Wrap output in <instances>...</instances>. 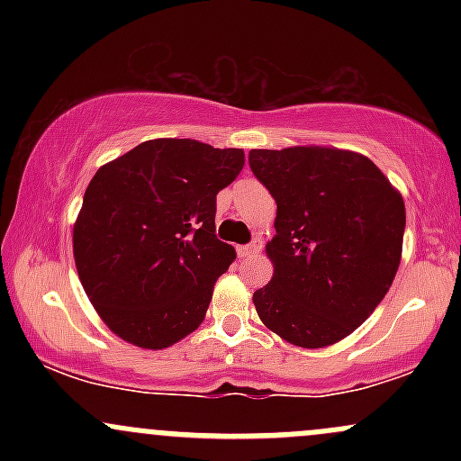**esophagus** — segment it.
I'll return each mask as SVG.
<instances>
[{"label":"esophagus","instance_id":"obj_1","mask_svg":"<svg viewBox=\"0 0 461 461\" xmlns=\"http://www.w3.org/2000/svg\"><path fill=\"white\" fill-rule=\"evenodd\" d=\"M262 251V238H253V242H249L245 247H238V256L240 258H256Z\"/></svg>","mask_w":461,"mask_h":461}]
</instances>
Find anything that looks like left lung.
Instances as JSON below:
<instances>
[{"label": "left lung", "mask_w": 461, "mask_h": 461, "mask_svg": "<svg viewBox=\"0 0 461 461\" xmlns=\"http://www.w3.org/2000/svg\"><path fill=\"white\" fill-rule=\"evenodd\" d=\"M249 164L277 203V234L267 245L275 271L253 293L258 316L294 347L336 345L393 285L403 197L377 164L348 149H251Z\"/></svg>", "instance_id": "obj_1"}]
</instances>
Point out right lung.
<instances>
[{
    "label": "right lung",
    "instance_id": "1",
    "mask_svg": "<svg viewBox=\"0 0 461 461\" xmlns=\"http://www.w3.org/2000/svg\"><path fill=\"white\" fill-rule=\"evenodd\" d=\"M242 167V149L190 139L145 140L99 167L73 225V258L110 331L158 351L203 322L236 260L214 234L216 194Z\"/></svg>",
    "mask_w": 461,
    "mask_h": 461
}]
</instances>
